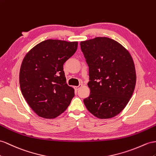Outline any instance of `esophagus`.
I'll list each match as a JSON object with an SVG mask.
<instances>
[{"label":"esophagus","mask_w":156,"mask_h":156,"mask_svg":"<svg viewBox=\"0 0 156 156\" xmlns=\"http://www.w3.org/2000/svg\"><path fill=\"white\" fill-rule=\"evenodd\" d=\"M82 86V84H80L78 86H74V89L76 90H78L80 88V87Z\"/></svg>","instance_id":"34e87169"}]
</instances>
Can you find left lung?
Segmentation results:
<instances>
[{"instance_id": "8db88e82", "label": "left lung", "mask_w": 156, "mask_h": 156, "mask_svg": "<svg viewBox=\"0 0 156 156\" xmlns=\"http://www.w3.org/2000/svg\"><path fill=\"white\" fill-rule=\"evenodd\" d=\"M89 66L90 94L83 99L87 109L99 119L116 116L133 94L136 75L129 52L115 40L98 37L80 42Z\"/></svg>"}]
</instances>
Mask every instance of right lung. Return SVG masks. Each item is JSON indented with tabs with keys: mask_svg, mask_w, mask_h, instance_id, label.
Masks as SVG:
<instances>
[{
	"mask_svg": "<svg viewBox=\"0 0 156 156\" xmlns=\"http://www.w3.org/2000/svg\"><path fill=\"white\" fill-rule=\"evenodd\" d=\"M78 42L47 39L23 59L20 86L27 104L38 116L54 119L69 106L74 90L68 86L63 65L77 50Z\"/></svg>",
	"mask_w": 156,
	"mask_h": 156,
	"instance_id": "obj_1",
	"label": "right lung"
}]
</instances>
